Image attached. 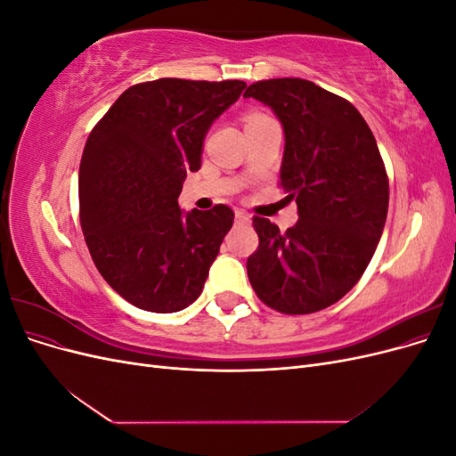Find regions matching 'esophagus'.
<instances>
[{
  "label": "esophagus",
  "mask_w": 456,
  "mask_h": 456,
  "mask_svg": "<svg viewBox=\"0 0 456 456\" xmlns=\"http://www.w3.org/2000/svg\"><path fill=\"white\" fill-rule=\"evenodd\" d=\"M236 223H238V224H249V223H251V216H249V213H245V211H236Z\"/></svg>",
  "instance_id": "obj_1"
}]
</instances>
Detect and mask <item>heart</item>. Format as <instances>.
<instances>
[{"mask_svg": "<svg viewBox=\"0 0 456 456\" xmlns=\"http://www.w3.org/2000/svg\"><path fill=\"white\" fill-rule=\"evenodd\" d=\"M266 116H262V114H249L245 118V123H249V121H256V119H265Z\"/></svg>", "mask_w": 456, "mask_h": 456, "instance_id": "obj_1", "label": "heart"}]
</instances>
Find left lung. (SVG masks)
<instances>
[{"label": "left lung", "instance_id": "1", "mask_svg": "<svg viewBox=\"0 0 456 456\" xmlns=\"http://www.w3.org/2000/svg\"><path fill=\"white\" fill-rule=\"evenodd\" d=\"M243 96L281 121L280 184L298 209L285 233L253 218L258 249L247 258V275L266 306L320 312L360 281L380 241L390 190L377 141L348 101L308 79L256 81Z\"/></svg>", "mask_w": 456, "mask_h": 456}]
</instances>
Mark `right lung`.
<instances>
[{
	"mask_svg": "<svg viewBox=\"0 0 456 456\" xmlns=\"http://www.w3.org/2000/svg\"><path fill=\"white\" fill-rule=\"evenodd\" d=\"M245 81L163 77L129 87L91 131L79 165V223L96 270L141 310H184L201 291L233 211L178 207L213 121Z\"/></svg>",
	"mask_w": 456,
	"mask_h": 456,
	"instance_id": "obj_1",
	"label": "right lung"
}]
</instances>
